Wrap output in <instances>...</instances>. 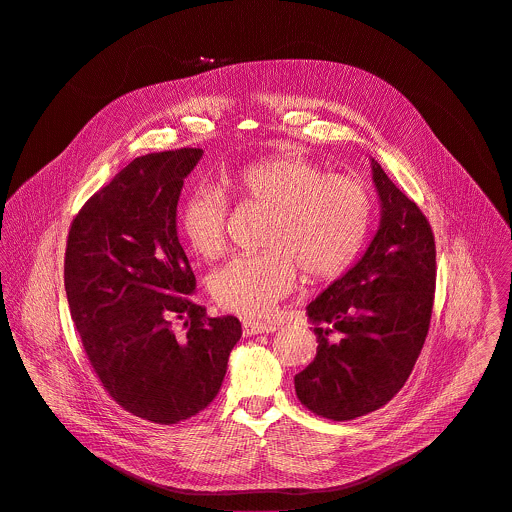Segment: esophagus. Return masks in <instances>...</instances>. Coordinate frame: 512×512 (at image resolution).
<instances>
[{
  "label": "esophagus",
  "instance_id": "1",
  "mask_svg": "<svg viewBox=\"0 0 512 512\" xmlns=\"http://www.w3.org/2000/svg\"><path fill=\"white\" fill-rule=\"evenodd\" d=\"M244 337H252V335H262V333H274L276 327L274 325H266V323H258V321H244Z\"/></svg>",
  "mask_w": 512,
  "mask_h": 512
}]
</instances>
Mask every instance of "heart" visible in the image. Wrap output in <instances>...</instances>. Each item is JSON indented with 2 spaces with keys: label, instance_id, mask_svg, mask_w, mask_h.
<instances>
[{
  "label": "heart",
  "instance_id": "heart-1",
  "mask_svg": "<svg viewBox=\"0 0 512 512\" xmlns=\"http://www.w3.org/2000/svg\"><path fill=\"white\" fill-rule=\"evenodd\" d=\"M224 185L240 201L270 210L262 232L266 250L238 256L212 276V294L230 313L268 317L294 288L298 268L309 280L337 278L367 242L373 195L361 177L327 173L288 151L238 167ZM228 218L226 195L199 187L181 206L179 228L197 256L216 260L228 250Z\"/></svg>",
  "mask_w": 512,
  "mask_h": 512
}]
</instances>
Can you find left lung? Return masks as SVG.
Wrapping results in <instances>:
<instances>
[{"mask_svg": "<svg viewBox=\"0 0 512 512\" xmlns=\"http://www.w3.org/2000/svg\"><path fill=\"white\" fill-rule=\"evenodd\" d=\"M373 181L381 199L379 230L363 258L306 306L319 347L294 377L306 410L333 422L375 412L403 387L434 309L430 222L375 161Z\"/></svg>", "mask_w": 512, "mask_h": 512, "instance_id": "left-lung-1", "label": "left lung"}]
</instances>
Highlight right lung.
<instances>
[{"label": "right lung", "mask_w": 512, "mask_h": 512, "mask_svg": "<svg viewBox=\"0 0 512 512\" xmlns=\"http://www.w3.org/2000/svg\"><path fill=\"white\" fill-rule=\"evenodd\" d=\"M201 153L133 159L80 208L64 256L70 315L92 371L123 410L163 426L214 401L242 337L236 317L212 319L193 302L195 276L177 238L179 193Z\"/></svg>", "instance_id": "1"}]
</instances>
